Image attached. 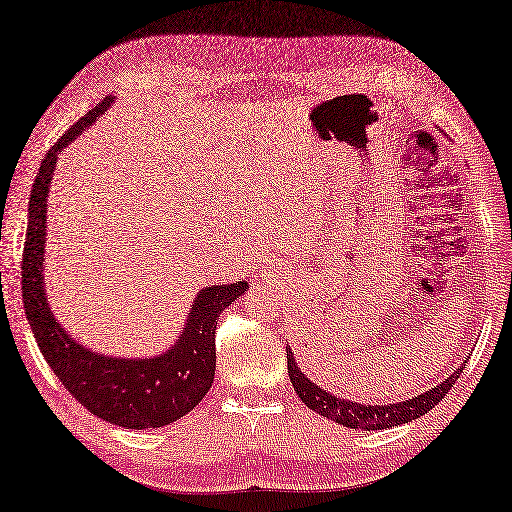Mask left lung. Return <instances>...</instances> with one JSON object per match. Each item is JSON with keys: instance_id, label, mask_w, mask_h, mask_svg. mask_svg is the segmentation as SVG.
Segmentation results:
<instances>
[{"instance_id": "8db88e82", "label": "left lung", "mask_w": 512, "mask_h": 512, "mask_svg": "<svg viewBox=\"0 0 512 512\" xmlns=\"http://www.w3.org/2000/svg\"><path fill=\"white\" fill-rule=\"evenodd\" d=\"M286 365H289V378L295 393L299 395V400L313 410V413H319L321 417L354 430H386V428L402 426V423L428 415L430 410L447 395V391L452 389L454 382L460 378V373H463V367L456 369L450 378L443 380L441 384H436L434 389L421 393L417 397H410L406 402L358 404L350 400H341V397H336L326 389H321V386H317L302 369H299L291 347H286Z\"/></svg>"}]
</instances>
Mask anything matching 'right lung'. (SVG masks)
Returning a JSON list of instances; mask_svg holds the SVG:
<instances>
[{
  "label": "right lung",
  "mask_w": 512,
  "mask_h": 512,
  "mask_svg": "<svg viewBox=\"0 0 512 512\" xmlns=\"http://www.w3.org/2000/svg\"><path fill=\"white\" fill-rule=\"evenodd\" d=\"M115 102L108 95L60 136L41 162L28 204V232L23 247L21 286L28 323L47 365L62 386L89 410L128 430L162 428L178 421L204 400L215 380L217 319L249 282L204 286L193 299L186 323L169 350L145 358H121L93 352L60 326L45 291L47 195L58 154L104 115Z\"/></svg>",
  "instance_id": "obj_1"
}]
</instances>
